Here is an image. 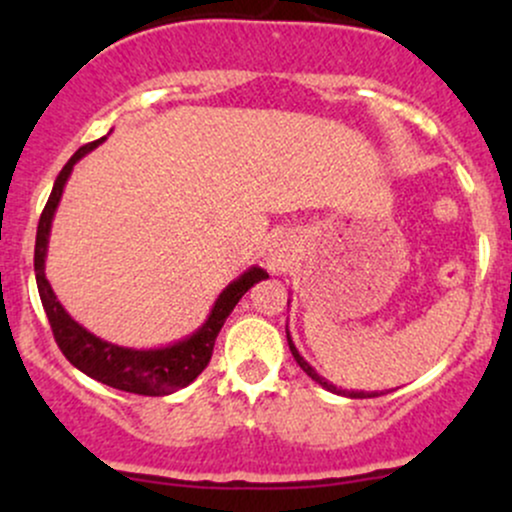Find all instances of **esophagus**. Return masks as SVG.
<instances>
[{"instance_id":"34e87169","label":"esophagus","mask_w":512,"mask_h":512,"mask_svg":"<svg viewBox=\"0 0 512 512\" xmlns=\"http://www.w3.org/2000/svg\"><path fill=\"white\" fill-rule=\"evenodd\" d=\"M293 245L286 238L274 240V245L267 252V269L269 272H284L289 267L291 257H293Z\"/></svg>"}]
</instances>
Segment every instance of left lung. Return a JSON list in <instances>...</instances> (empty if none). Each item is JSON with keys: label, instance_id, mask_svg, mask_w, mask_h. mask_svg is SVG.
<instances>
[{"label": "left lung", "instance_id": "left-lung-1", "mask_svg": "<svg viewBox=\"0 0 512 512\" xmlns=\"http://www.w3.org/2000/svg\"><path fill=\"white\" fill-rule=\"evenodd\" d=\"M286 339H289V349H291L293 358H296V363H298V366H301V368L305 370V373L310 375V378L315 380V383H320L322 387H325V390H330V392H337V395H344L346 390H337V387H334L332 383H327L325 378H320V375L315 373V368L310 366V363L305 361V358H303L301 354H298V349H296V346H293V342H291V334H289V330H286ZM346 395H349V397H354V399H363V397H378V392H354V390H351V392H346Z\"/></svg>", "mask_w": 512, "mask_h": 512}]
</instances>
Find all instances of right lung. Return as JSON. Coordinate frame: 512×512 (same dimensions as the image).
<instances>
[{
	"label": "right lung",
	"instance_id": "right-lung-1",
	"mask_svg": "<svg viewBox=\"0 0 512 512\" xmlns=\"http://www.w3.org/2000/svg\"><path fill=\"white\" fill-rule=\"evenodd\" d=\"M103 142L105 137L98 139V142L81 146V149L69 158L67 166L60 170V175H57L48 204H45L38 221V236H35L33 257L35 281H38L40 301H43L45 315H48L50 320L55 342L74 368H79L81 373L98 380V383L115 387V390L132 392V395L144 397H163L187 387L204 368H207L211 354H214V342L216 337H219L226 317L231 315V310L236 308V303L248 293L250 286L267 279L269 274L260 267H250L248 272L240 274L233 284H228L226 289L221 291L214 308H211L207 322H204L195 334H190V337L182 339V342L163 346V349H127V346L103 342L101 337H96V334H91L86 327H81L79 322L72 320V315H69L67 310L62 308V303L57 301L50 281L45 279V255H48L50 226L52 216H55L57 211V204H60L62 199L64 185H67V178L72 175L74 163Z\"/></svg>",
	"mask_w": 512,
	"mask_h": 512
}]
</instances>
